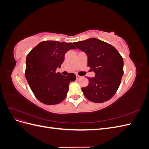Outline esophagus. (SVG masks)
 I'll use <instances>...</instances> for the list:
<instances>
[{
	"mask_svg": "<svg viewBox=\"0 0 149 149\" xmlns=\"http://www.w3.org/2000/svg\"><path fill=\"white\" fill-rule=\"evenodd\" d=\"M81 78V76L79 75H76V79H79Z\"/></svg>",
	"mask_w": 149,
	"mask_h": 149,
	"instance_id": "1",
	"label": "esophagus"
}]
</instances>
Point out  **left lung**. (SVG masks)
Returning <instances> with one entry per match:
<instances>
[{
    "instance_id": "obj_1",
    "label": "left lung",
    "mask_w": 149,
    "mask_h": 149,
    "mask_svg": "<svg viewBox=\"0 0 149 149\" xmlns=\"http://www.w3.org/2000/svg\"><path fill=\"white\" fill-rule=\"evenodd\" d=\"M74 45L86 54L88 66L95 73L94 77L88 78L87 86L81 89L85 97L97 103L109 100L118 91L124 74L123 57L113 46L97 38Z\"/></svg>"
}]
</instances>
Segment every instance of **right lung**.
I'll return each mask as SVG.
<instances>
[{"label": "right lung", "instance_id": "1", "mask_svg": "<svg viewBox=\"0 0 149 149\" xmlns=\"http://www.w3.org/2000/svg\"><path fill=\"white\" fill-rule=\"evenodd\" d=\"M76 49L72 43L43 41L34 47L26 59L25 78L37 100L47 105L61 102L67 95L69 84L76 75L56 73L65 59V53Z\"/></svg>", "mask_w": 149, "mask_h": 149}]
</instances>
